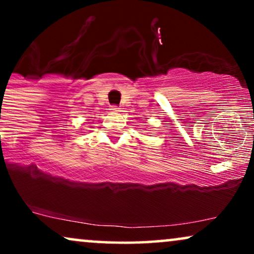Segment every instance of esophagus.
I'll use <instances>...</instances> for the list:
<instances>
[{
	"instance_id": "esophagus-1",
	"label": "esophagus",
	"mask_w": 254,
	"mask_h": 254,
	"mask_svg": "<svg viewBox=\"0 0 254 254\" xmlns=\"http://www.w3.org/2000/svg\"><path fill=\"white\" fill-rule=\"evenodd\" d=\"M110 110L112 111V112H119V111H121V107L117 106V105H113V106H111Z\"/></svg>"
}]
</instances>
